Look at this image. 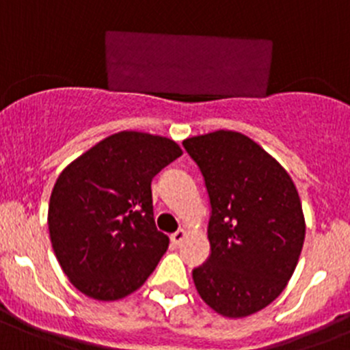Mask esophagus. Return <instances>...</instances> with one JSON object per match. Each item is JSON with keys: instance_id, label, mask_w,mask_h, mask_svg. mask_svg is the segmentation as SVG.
Wrapping results in <instances>:
<instances>
[{"instance_id": "34e87169", "label": "esophagus", "mask_w": 350, "mask_h": 350, "mask_svg": "<svg viewBox=\"0 0 350 350\" xmlns=\"http://www.w3.org/2000/svg\"><path fill=\"white\" fill-rule=\"evenodd\" d=\"M186 237H188V231H186V230H179V231H176V233L171 234V241L174 245H179L183 240H185Z\"/></svg>"}]
</instances>
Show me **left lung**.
Here are the masks:
<instances>
[{
	"instance_id": "left-lung-1",
	"label": "left lung",
	"mask_w": 350,
	"mask_h": 350,
	"mask_svg": "<svg viewBox=\"0 0 350 350\" xmlns=\"http://www.w3.org/2000/svg\"><path fill=\"white\" fill-rule=\"evenodd\" d=\"M211 198V257L193 269L197 292L224 318H245L285 290L302 252L306 219L288 172L237 131L183 142Z\"/></svg>"
}]
</instances>
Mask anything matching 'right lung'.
<instances>
[{"label":"right lung","instance_id":"add662e5","mask_svg":"<svg viewBox=\"0 0 350 350\" xmlns=\"http://www.w3.org/2000/svg\"><path fill=\"white\" fill-rule=\"evenodd\" d=\"M181 155L164 136L120 131L60 172L48 228L55 256L79 292L119 300L153 273L169 237L153 221L152 179Z\"/></svg>","mask_w":350,"mask_h":350}]
</instances>
